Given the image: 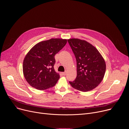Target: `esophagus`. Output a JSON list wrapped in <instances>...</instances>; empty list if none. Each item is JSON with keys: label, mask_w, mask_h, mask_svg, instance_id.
<instances>
[{"label": "esophagus", "mask_w": 129, "mask_h": 129, "mask_svg": "<svg viewBox=\"0 0 129 129\" xmlns=\"http://www.w3.org/2000/svg\"><path fill=\"white\" fill-rule=\"evenodd\" d=\"M62 75H63V76H65V75H66V71H65V72H62Z\"/></svg>", "instance_id": "34e87169"}]
</instances>
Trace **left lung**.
Returning <instances> with one entry per match:
<instances>
[{"label": "left lung", "mask_w": 129, "mask_h": 129, "mask_svg": "<svg viewBox=\"0 0 129 129\" xmlns=\"http://www.w3.org/2000/svg\"><path fill=\"white\" fill-rule=\"evenodd\" d=\"M74 53L77 68L76 79L69 84L83 92L93 90L103 80L106 63L98 50L88 42L79 39L67 40Z\"/></svg>", "instance_id": "obj_1"}]
</instances>
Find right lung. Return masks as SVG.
Listing matches in <instances>:
<instances>
[{
	"instance_id": "1",
	"label": "right lung",
	"mask_w": 129,
	"mask_h": 129,
	"mask_svg": "<svg viewBox=\"0 0 129 129\" xmlns=\"http://www.w3.org/2000/svg\"><path fill=\"white\" fill-rule=\"evenodd\" d=\"M66 43V39H51L36 44L27 53L23 63V72L31 87L44 90L56 84L60 76L54 69V56Z\"/></svg>"
}]
</instances>
